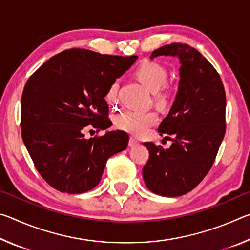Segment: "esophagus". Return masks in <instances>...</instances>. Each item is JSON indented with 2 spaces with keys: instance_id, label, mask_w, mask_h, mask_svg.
<instances>
[{
  "instance_id": "34e87169",
  "label": "esophagus",
  "mask_w": 250,
  "mask_h": 250,
  "mask_svg": "<svg viewBox=\"0 0 250 250\" xmlns=\"http://www.w3.org/2000/svg\"><path fill=\"white\" fill-rule=\"evenodd\" d=\"M139 146V141L137 140V139L130 138V140H129V146L133 147V146Z\"/></svg>"
}]
</instances>
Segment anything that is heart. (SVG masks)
<instances>
[{
	"instance_id": "heart-1",
	"label": "heart",
	"mask_w": 250,
	"mask_h": 250,
	"mask_svg": "<svg viewBox=\"0 0 250 250\" xmlns=\"http://www.w3.org/2000/svg\"><path fill=\"white\" fill-rule=\"evenodd\" d=\"M135 76L161 104H164L168 98V92L163 86L167 82V70L163 65L156 62L147 61L142 62L135 70ZM118 84L112 83L107 92V99L115 103L117 99ZM159 117L155 112H141L135 110H125L116 118L118 128L134 135H143L147 129L156 124Z\"/></svg>"
}]
</instances>
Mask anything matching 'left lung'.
I'll return each instance as SVG.
<instances>
[{
    "label": "left lung",
    "mask_w": 250,
    "mask_h": 250,
    "mask_svg": "<svg viewBox=\"0 0 250 250\" xmlns=\"http://www.w3.org/2000/svg\"><path fill=\"white\" fill-rule=\"evenodd\" d=\"M158 56L180 61L175 99L158 129L172 145L164 149L143 143L150 156L142 175L151 192L175 197L196 188L213 166L225 135L226 96L216 69L195 48L173 43L155 49L150 58Z\"/></svg>",
    "instance_id": "left-lung-1"
}]
</instances>
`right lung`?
Listing matches in <instances>:
<instances>
[{"label": "right lung", "instance_id": "obj_1", "mask_svg": "<svg viewBox=\"0 0 250 250\" xmlns=\"http://www.w3.org/2000/svg\"><path fill=\"white\" fill-rule=\"evenodd\" d=\"M138 56H111L73 48L49 58L25 84L21 129L24 145L47 183L80 194L98 185L110 156L126 149L129 135L105 131L84 139L87 125L111 126L104 97Z\"/></svg>", "mask_w": 250, "mask_h": 250}]
</instances>
